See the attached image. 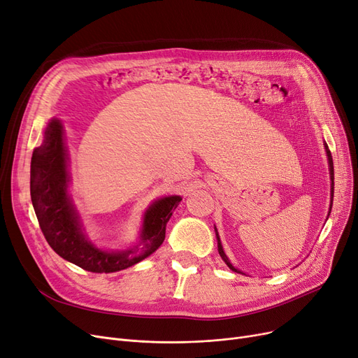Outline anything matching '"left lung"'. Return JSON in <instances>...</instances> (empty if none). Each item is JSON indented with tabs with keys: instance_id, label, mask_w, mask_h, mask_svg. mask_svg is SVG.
Listing matches in <instances>:
<instances>
[{
	"instance_id": "left-lung-1",
	"label": "left lung",
	"mask_w": 358,
	"mask_h": 358,
	"mask_svg": "<svg viewBox=\"0 0 358 358\" xmlns=\"http://www.w3.org/2000/svg\"><path fill=\"white\" fill-rule=\"evenodd\" d=\"M325 147H327V155H328V162H329V173H331V180H332V183H331V203H332V199H334V162H332V156H331V151H329L328 145H325ZM331 208H332V206H331ZM329 213H331V210H329ZM217 241H218V253H220V257L224 259V262L229 265L230 269H233V271H236V272H241L239 269H236V268L229 262V259H227V257H226V253H224V250H223V246H221L218 234H217Z\"/></svg>"
}]
</instances>
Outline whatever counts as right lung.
Wrapping results in <instances>:
<instances>
[{"label": "right lung", "mask_w": 358, "mask_h": 358, "mask_svg": "<svg viewBox=\"0 0 358 358\" xmlns=\"http://www.w3.org/2000/svg\"><path fill=\"white\" fill-rule=\"evenodd\" d=\"M66 155L59 119L50 121L41 147L35 148L30 166V195L46 242L61 258L90 272H115L129 268L156 252L166 236V224L180 196L156 201L144 215L141 245L124 252H105L84 237L78 217L66 195Z\"/></svg>", "instance_id": "1"}]
</instances>
